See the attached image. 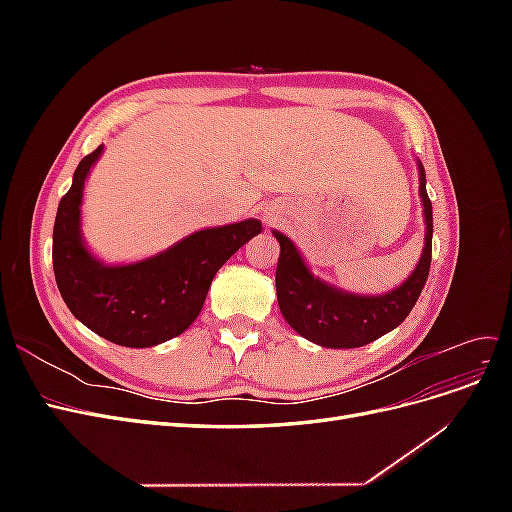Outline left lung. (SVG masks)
I'll use <instances>...</instances> for the list:
<instances>
[{
    "instance_id": "left-lung-1",
    "label": "left lung",
    "mask_w": 512,
    "mask_h": 512,
    "mask_svg": "<svg viewBox=\"0 0 512 512\" xmlns=\"http://www.w3.org/2000/svg\"><path fill=\"white\" fill-rule=\"evenodd\" d=\"M421 198L425 209V247L408 280L382 297H359L320 282L309 273L294 243L282 232H273L280 241V260L275 271L277 303L290 327L309 342L324 348H359L399 327L412 312L425 288L431 267L433 213L425 190V168L418 162Z\"/></svg>"
}]
</instances>
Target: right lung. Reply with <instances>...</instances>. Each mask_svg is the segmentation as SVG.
Masks as SVG:
<instances>
[{
    "label": "right lung",
    "instance_id": "right-lung-1",
    "mask_svg": "<svg viewBox=\"0 0 512 512\" xmlns=\"http://www.w3.org/2000/svg\"><path fill=\"white\" fill-rule=\"evenodd\" d=\"M102 145L74 170L53 226V271L70 312L117 346L149 348L181 335L203 309L213 275L262 230L258 220L205 228L170 250L123 267H106L81 239L83 185Z\"/></svg>",
    "mask_w": 512,
    "mask_h": 512
}]
</instances>
